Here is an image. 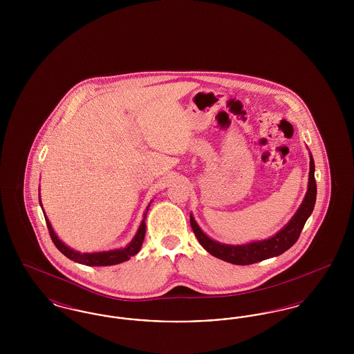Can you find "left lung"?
Returning a JSON list of instances; mask_svg holds the SVG:
<instances>
[{"mask_svg":"<svg viewBox=\"0 0 354 354\" xmlns=\"http://www.w3.org/2000/svg\"><path fill=\"white\" fill-rule=\"evenodd\" d=\"M309 156H310V167H309V180H308V189H306L305 198L301 205L299 207L297 212L293 215L292 219L289 220V223L283 230H280L276 235L266 240H257L243 245H230V244H221L219 241H215L205 235L194 219V216L189 215V223H191L192 231L196 236V239L199 240L203 248L220 260H224L227 263L236 264V266H250L273 256H279L288 251L297 241L299 236L303 231L304 225L308 218L310 216L316 203L317 185L315 179V160L310 152H309Z\"/></svg>","mask_w":354,"mask_h":354,"instance_id":"1","label":"left lung"}]
</instances>
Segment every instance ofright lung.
<instances>
[{"mask_svg":"<svg viewBox=\"0 0 354 354\" xmlns=\"http://www.w3.org/2000/svg\"><path fill=\"white\" fill-rule=\"evenodd\" d=\"M39 204H41V199H39ZM149 207H150V204L147 205V209L145 212L143 220H142V223H140V225L138 228L136 235L131 240V243L129 245H126L124 248L111 250V251H103V252L81 253L71 250L70 247L65 245L58 239V236L55 235V232L53 231L50 221L46 218L45 214L44 215H45V220H46V225H48L51 240H53L54 245L59 250V252L64 253L70 260H73L75 263H80V264H84V266H88V267H107V266H115V264H120L123 261H127L131 256H135L136 253L139 252V250L142 247V243H143V239H145V234H146V223H145V219H146ZM42 211H44V208H42Z\"/></svg>","mask_w":354,"mask_h":354,"instance_id":"right-lung-1","label":"right lung"}]
</instances>
